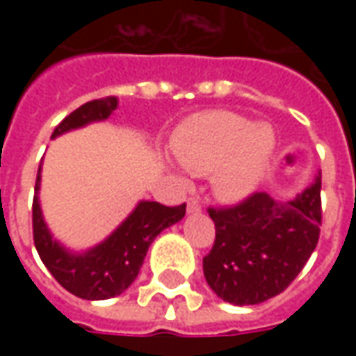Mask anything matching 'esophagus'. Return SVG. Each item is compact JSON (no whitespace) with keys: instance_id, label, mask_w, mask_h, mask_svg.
<instances>
[{"instance_id":"esophagus-1","label":"esophagus","mask_w":356,"mask_h":356,"mask_svg":"<svg viewBox=\"0 0 356 356\" xmlns=\"http://www.w3.org/2000/svg\"><path fill=\"white\" fill-rule=\"evenodd\" d=\"M200 202H198V198H188V202H186V211L188 213H200Z\"/></svg>"}]
</instances>
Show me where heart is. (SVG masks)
Segmentation results:
<instances>
[{"mask_svg":"<svg viewBox=\"0 0 356 356\" xmlns=\"http://www.w3.org/2000/svg\"><path fill=\"white\" fill-rule=\"evenodd\" d=\"M171 150L186 171L211 173L216 193L236 202L261 185L275 158L276 133L229 110H204L179 125Z\"/></svg>","mask_w":356,"mask_h":356,"instance_id":"b5f03b06","label":"heart"}]
</instances>
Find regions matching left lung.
Listing matches in <instances>:
<instances>
[{
  "instance_id": "left-lung-1",
  "label": "left lung",
  "mask_w": 356,
  "mask_h": 356,
  "mask_svg": "<svg viewBox=\"0 0 356 356\" xmlns=\"http://www.w3.org/2000/svg\"><path fill=\"white\" fill-rule=\"evenodd\" d=\"M216 242L204 276L217 298L257 305L284 291L305 267L321 234V171L290 202L254 193L232 208H209Z\"/></svg>"
}]
</instances>
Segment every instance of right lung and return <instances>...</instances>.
<instances>
[{
  "instance_id": "obj_1",
  "label": "right lung",
  "mask_w": 356,
  "mask_h": 356,
  "mask_svg": "<svg viewBox=\"0 0 356 356\" xmlns=\"http://www.w3.org/2000/svg\"><path fill=\"white\" fill-rule=\"evenodd\" d=\"M118 108L116 97L97 99L81 104L55 127L51 139L63 133L86 127L93 122H104ZM42 165L35 179V196L32 206L34 244L45 267L65 290L81 299H110L124 293L139 275L148 246L171 225L185 217L186 204L168 208L158 202L140 200L122 225L101 244L86 252H70L53 238L40 206Z\"/></svg>"
}]
</instances>
